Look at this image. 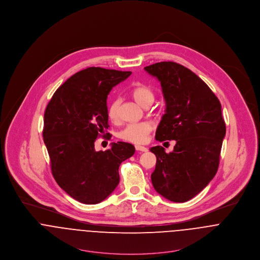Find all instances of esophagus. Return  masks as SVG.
I'll return each instance as SVG.
<instances>
[{"mask_svg":"<svg viewBox=\"0 0 260 260\" xmlns=\"http://www.w3.org/2000/svg\"><path fill=\"white\" fill-rule=\"evenodd\" d=\"M135 149H136L138 152H146V151H148V149L146 148V147L140 146V145H136Z\"/></svg>","mask_w":260,"mask_h":260,"instance_id":"obj_1","label":"esophagus"}]
</instances>
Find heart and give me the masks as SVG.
Segmentation results:
<instances>
[{"mask_svg": "<svg viewBox=\"0 0 260 260\" xmlns=\"http://www.w3.org/2000/svg\"><path fill=\"white\" fill-rule=\"evenodd\" d=\"M131 94L134 100L143 107L150 105L153 102L155 96L153 90L149 86L143 84H139L134 87ZM118 106L119 100H112L107 106V116L112 121H115L118 117ZM152 128V124L149 122L129 123L119 132L118 135L125 141L141 144L147 141L149 133L151 132Z\"/></svg>", "mask_w": 260, "mask_h": 260, "instance_id": "heart-1", "label": "heart"}]
</instances>
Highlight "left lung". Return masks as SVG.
I'll return each instance as SVG.
<instances>
[{
    "label": "left lung",
    "mask_w": 260,
    "mask_h": 260,
    "mask_svg": "<svg viewBox=\"0 0 260 260\" xmlns=\"http://www.w3.org/2000/svg\"><path fill=\"white\" fill-rule=\"evenodd\" d=\"M156 77L166 102L157 127V141L175 140L170 153L162 146L151 174L155 190L173 202H186L215 176L226 127L221 104L211 89L191 70L175 62H160L144 68Z\"/></svg>",
    "instance_id": "left-lung-1"
}]
</instances>
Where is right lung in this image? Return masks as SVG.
Here are the masks:
<instances>
[{
    "label": "right lung",
    "instance_id": "add662e5",
    "mask_svg": "<svg viewBox=\"0 0 260 260\" xmlns=\"http://www.w3.org/2000/svg\"><path fill=\"white\" fill-rule=\"evenodd\" d=\"M132 72L90 67L70 77L54 93L44 114L43 138L52 174L66 193L84 204L106 199L119 184V166L135 148L126 142L96 151L109 127L107 97Z\"/></svg>",
    "mask_w": 260,
    "mask_h": 260
}]
</instances>
